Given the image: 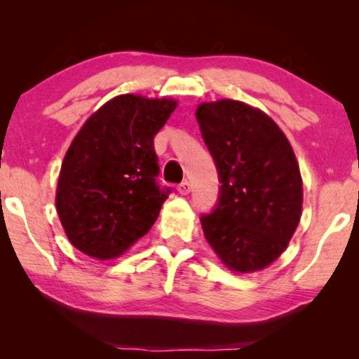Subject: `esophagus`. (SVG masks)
<instances>
[{
    "mask_svg": "<svg viewBox=\"0 0 359 359\" xmlns=\"http://www.w3.org/2000/svg\"><path fill=\"white\" fill-rule=\"evenodd\" d=\"M178 193L181 196H186V194L191 193V183H189V181H183V183L178 184Z\"/></svg>",
    "mask_w": 359,
    "mask_h": 359,
    "instance_id": "esophagus-1",
    "label": "esophagus"
}]
</instances>
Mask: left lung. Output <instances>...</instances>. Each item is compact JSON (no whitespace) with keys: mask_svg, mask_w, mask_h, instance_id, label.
I'll return each instance as SVG.
<instances>
[{"mask_svg":"<svg viewBox=\"0 0 359 359\" xmlns=\"http://www.w3.org/2000/svg\"><path fill=\"white\" fill-rule=\"evenodd\" d=\"M196 119L220 181L217 208L201 217L204 237L230 271H262L301 222L302 176L292 147L266 112L242 101L201 102Z\"/></svg>","mask_w":359,"mask_h":359,"instance_id":"1","label":"left lung"}]
</instances>
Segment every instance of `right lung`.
<instances>
[{"instance_id": "obj_1", "label": "right lung", "mask_w": 359, "mask_h": 359, "mask_svg": "<svg viewBox=\"0 0 359 359\" xmlns=\"http://www.w3.org/2000/svg\"><path fill=\"white\" fill-rule=\"evenodd\" d=\"M176 106L173 97L116 96L72 140L55 205L70 243L88 257H121L155 224L168 191L156 184L154 139Z\"/></svg>"}]
</instances>
